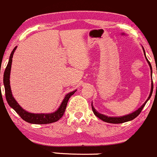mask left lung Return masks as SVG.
<instances>
[{
	"instance_id": "8db88e82",
	"label": "left lung",
	"mask_w": 157,
	"mask_h": 157,
	"mask_svg": "<svg viewBox=\"0 0 157 157\" xmlns=\"http://www.w3.org/2000/svg\"><path fill=\"white\" fill-rule=\"evenodd\" d=\"M143 49H144V48H143ZM144 55H145L146 59H147V63H148L149 66H150V70H151V76H152V66H151V64H150V63L148 61V59H147V56H146L145 51H144ZM151 85H152V86H151V91H150V95H149V97H148V98H147V100L145 102H144V104L142 105V106L140 107V108H138V109L136 110V111H135L134 112L131 113V114H128V115L122 116V117H108V116L104 115V114H100V113H98V111H96V110L94 109V107H93V105H91V108H92L93 112H94V114H95V116H97V117H98V118H100L101 120H102V121H103L107 122V123L121 124V123H124V122H127V121H131V120H133V119H134L135 117H136L138 115H139L140 114L141 111H142V110H143L144 107L145 106V105H146V103H147V101H148L149 99L150 98V97H151L152 92H153V79H152Z\"/></svg>"
}]
</instances>
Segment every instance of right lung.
I'll return each mask as SVG.
<instances>
[{"label": "right lung", "mask_w": 157, "mask_h": 157, "mask_svg": "<svg viewBox=\"0 0 157 157\" xmlns=\"http://www.w3.org/2000/svg\"><path fill=\"white\" fill-rule=\"evenodd\" d=\"M16 49L17 46L14 47V49H13V51L11 52V54H10V59H9L8 64H7L4 73V89H5V96L7 103H8V105H10V106L11 107V108H13L20 116H21V117L23 120L28 122V123L35 124H51L54 123V122L56 121H58L63 117V114H64V112L65 111H66V106H67V103L69 98L76 91V90L68 93V94L65 96L61 105H60L59 108L55 112L50 113V114H33V113L27 112V111H25L24 108H21V105L17 102V101L15 100L14 98L13 97L11 89H10V69H11L12 58H13V53H14Z\"/></svg>", "instance_id": "right-lung-1"}]
</instances>
